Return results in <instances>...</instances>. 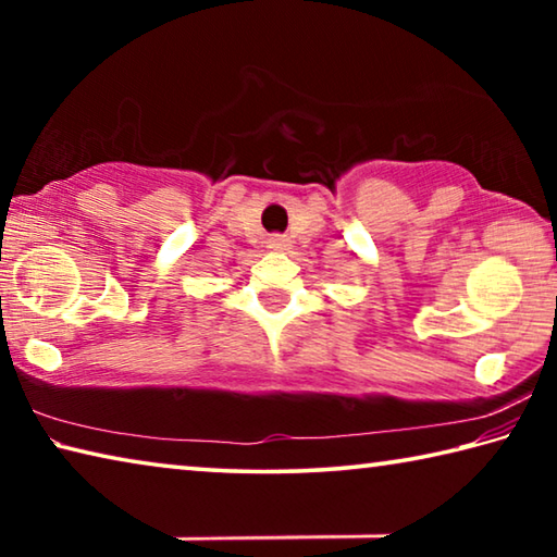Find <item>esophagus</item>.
<instances>
[{"label": "esophagus", "instance_id": "1", "mask_svg": "<svg viewBox=\"0 0 557 557\" xmlns=\"http://www.w3.org/2000/svg\"><path fill=\"white\" fill-rule=\"evenodd\" d=\"M289 240L285 238V235H275V238H270V248L272 250H287Z\"/></svg>", "mask_w": 557, "mask_h": 557}]
</instances>
